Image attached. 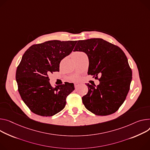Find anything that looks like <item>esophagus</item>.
<instances>
[{"label":"esophagus","instance_id":"obj_1","mask_svg":"<svg viewBox=\"0 0 150 150\" xmlns=\"http://www.w3.org/2000/svg\"><path fill=\"white\" fill-rule=\"evenodd\" d=\"M74 86H75V88L76 89L79 86V84L78 83H76L74 84Z\"/></svg>","mask_w":150,"mask_h":150}]
</instances>
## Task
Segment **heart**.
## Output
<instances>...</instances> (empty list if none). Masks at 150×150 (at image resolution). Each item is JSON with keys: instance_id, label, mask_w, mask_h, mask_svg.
I'll use <instances>...</instances> for the list:
<instances>
[{"instance_id": "b5f03b06", "label": "heart", "mask_w": 150, "mask_h": 150, "mask_svg": "<svg viewBox=\"0 0 150 150\" xmlns=\"http://www.w3.org/2000/svg\"><path fill=\"white\" fill-rule=\"evenodd\" d=\"M80 54V52H76L75 54Z\"/></svg>"}]
</instances>
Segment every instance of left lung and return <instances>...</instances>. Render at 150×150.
<instances>
[{"label": "left lung", "instance_id": "8db88e82", "mask_svg": "<svg viewBox=\"0 0 150 150\" xmlns=\"http://www.w3.org/2000/svg\"><path fill=\"white\" fill-rule=\"evenodd\" d=\"M74 51L85 52L89 60L88 75L100 76L98 86L87 84L88 93L82 98L85 107L96 115L116 112L126 98L132 79L125 52L100 38L78 40Z\"/></svg>", "mask_w": 150, "mask_h": 150}]
</instances>
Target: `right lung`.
Returning <instances> with one entry per match:
<instances>
[{"label": "right lung", "instance_id": "1", "mask_svg": "<svg viewBox=\"0 0 150 150\" xmlns=\"http://www.w3.org/2000/svg\"><path fill=\"white\" fill-rule=\"evenodd\" d=\"M76 42L49 40L31 46L24 54L16 77L21 98L33 113L51 117L64 109L74 84L67 83L53 88L48 74L59 71L61 60L69 55Z\"/></svg>", "mask_w": 150, "mask_h": 150}]
</instances>
